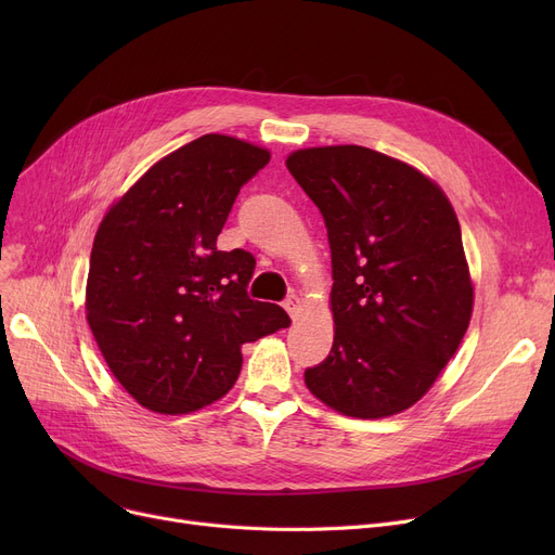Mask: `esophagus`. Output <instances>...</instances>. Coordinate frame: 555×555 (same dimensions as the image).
<instances>
[{"mask_svg": "<svg viewBox=\"0 0 555 555\" xmlns=\"http://www.w3.org/2000/svg\"><path fill=\"white\" fill-rule=\"evenodd\" d=\"M283 308L287 310L289 317L297 319L299 312H301V308H304V301H301V297H297V295H289V297L283 301Z\"/></svg>", "mask_w": 555, "mask_h": 555, "instance_id": "1", "label": "esophagus"}]
</instances>
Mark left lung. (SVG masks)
I'll list each match as a JSON object with an SVG mask.
<instances>
[{
	"mask_svg": "<svg viewBox=\"0 0 555 555\" xmlns=\"http://www.w3.org/2000/svg\"><path fill=\"white\" fill-rule=\"evenodd\" d=\"M285 164L324 216L335 281L333 348L306 387L344 416H393L427 393L470 324L456 214L423 172L364 145Z\"/></svg>",
	"mask_w": 555,
	"mask_h": 555,
	"instance_id": "obj_1",
	"label": "left lung"
}]
</instances>
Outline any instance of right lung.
<instances>
[{
    "label": "right lung",
    "instance_id": "obj_1",
    "mask_svg": "<svg viewBox=\"0 0 555 555\" xmlns=\"http://www.w3.org/2000/svg\"><path fill=\"white\" fill-rule=\"evenodd\" d=\"M270 153L204 134L159 159L105 214L87 276V324L116 380L145 410L189 414L238 380L241 346L289 326L247 295L256 260L216 241Z\"/></svg>",
    "mask_w": 555,
    "mask_h": 555
}]
</instances>
